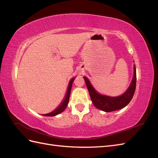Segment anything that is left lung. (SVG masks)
<instances>
[{"mask_svg": "<svg viewBox=\"0 0 158 158\" xmlns=\"http://www.w3.org/2000/svg\"><path fill=\"white\" fill-rule=\"evenodd\" d=\"M84 79L87 85L88 92L95 107L105 112H111L117 111L126 107L130 103L135 92L136 84V66L134 64V74L127 89L122 95L118 96L112 97L99 94L94 88L89 80L84 76Z\"/></svg>", "mask_w": 158, "mask_h": 158, "instance_id": "8db88e82", "label": "left lung"}]
</instances>
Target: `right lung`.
Returning <instances> with one entry per match:
<instances>
[{
    "instance_id": "add662e5",
    "label": "right lung",
    "mask_w": 158,
    "mask_h": 158,
    "mask_svg": "<svg viewBox=\"0 0 158 158\" xmlns=\"http://www.w3.org/2000/svg\"><path fill=\"white\" fill-rule=\"evenodd\" d=\"M75 78L76 77H73L70 80L68 88H67V90H66V92L65 94V96L64 97V99H63V101H62L60 102V103L59 104V106L57 107L55 110H53L52 112H51L49 113H47V114H43V115L47 116V117H53V116H56V115H57V114H59L61 113L62 112L64 111V110L66 108V107H67V106H68L72 85H73V83L74 81Z\"/></svg>"
}]
</instances>
